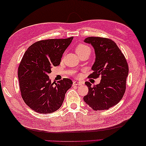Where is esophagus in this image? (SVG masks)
Here are the masks:
<instances>
[{
    "mask_svg": "<svg viewBox=\"0 0 146 146\" xmlns=\"http://www.w3.org/2000/svg\"><path fill=\"white\" fill-rule=\"evenodd\" d=\"M82 82H78V81H74L73 82L74 85H79V86H80V85H82Z\"/></svg>",
    "mask_w": 146,
    "mask_h": 146,
    "instance_id": "esophagus-1",
    "label": "esophagus"
}]
</instances>
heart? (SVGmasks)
I'll return each instance as SVG.
<instances>
[{"instance_id":"heart-1","label":"heart","mask_w":146,"mask_h":146,"mask_svg":"<svg viewBox=\"0 0 146 146\" xmlns=\"http://www.w3.org/2000/svg\"><path fill=\"white\" fill-rule=\"evenodd\" d=\"M76 52L78 56L84 54H88L90 55L91 53V49L87 45L79 44L76 47Z\"/></svg>"}]
</instances>
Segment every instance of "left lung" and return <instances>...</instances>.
I'll list each match as a JSON object with an SVG mask.
<instances>
[{"instance_id":"8db88e82","label":"left lung","mask_w":146,"mask_h":146,"mask_svg":"<svg viewBox=\"0 0 146 146\" xmlns=\"http://www.w3.org/2000/svg\"><path fill=\"white\" fill-rule=\"evenodd\" d=\"M84 42L92 45L96 55L92 67L93 72L88 78H97L101 76V80L93 86L89 82H85L88 92L84 101L94 111L109 109L121 100L125 92L127 62L116 43L110 39L89 37Z\"/></svg>"}]
</instances>
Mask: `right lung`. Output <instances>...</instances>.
I'll return each instance as SVG.
<instances>
[{
    "mask_svg": "<svg viewBox=\"0 0 146 146\" xmlns=\"http://www.w3.org/2000/svg\"><path fill=\"white\" fill-rule=\"evenodd\" d=\"M73 37L67 39L41 40L29 47L18 68L21 96L32 110L39 113H51L59 109L65 94L72 81L64 78L55 85L48 74L53 66H59L66 48Z\"/></svg>",
    "mask_w": 146,
    "mask_h": 146,
    "instance_id": "add662e5",
    "label": "right lung"
}]
</instances>
